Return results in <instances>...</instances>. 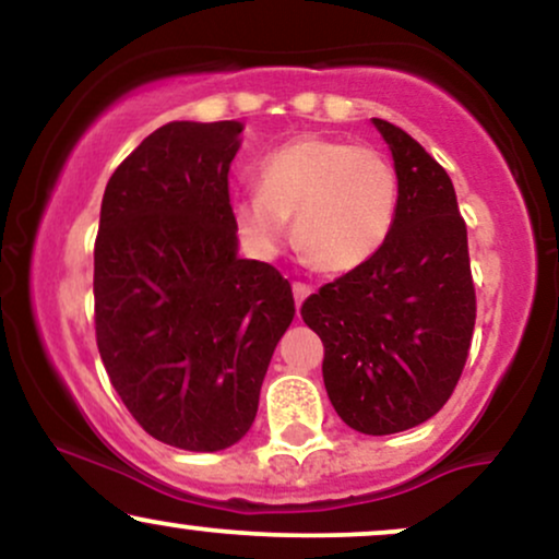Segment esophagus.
Listing matches in <instances>:
<instances>
[{"mask_svg": "<svg viewBox=\"0 0 559 559\" xmlns=\"http://www.w3.org/2000/svg\"><path fill=\"white\" fill-rule=\"evenodd\" d=\"M292 292H294V299H297V310H299V307H301V301H305V299L310 297V294H312V286H307V284H299V281H297V284L292 286Z\"/></svg>", "mask_w": 559, "mask_h": 559, "instance_id": "34e87169", "label": "esophagus"}]
</instances>
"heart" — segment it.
I'll return each mask as SVG.
<instances>
[{"instance_id": "1", "label": "heart", "mask_w": 559, "mask_h": 559, "mask_svg": "<svg viewBox=\"0 0 559 559\" xmlns=\"http://www.w3.org/2000/svg\"><path fill=\"white\" fill-rule=\"evenodd\" d=\"M400 181L394 165L346 139L301 136L260 165V189L230 202L239 236L273 258L288 236L325 273H352L381 252L394 228Z\"/></svg>"}]
</instances>
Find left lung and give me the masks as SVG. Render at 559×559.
Masks as SVG:
<instances>
[{"label": "left lung", "instance_id": "8db88e82", "mask_svg": "<svg viewBox=\"0 0 559 559\" xmlns=\"http://www.w3.org/2000/svg\"><path fill=\"white\" fill-rule=\"evenodd\" d=\"M400 202L373 260L320 286L301 318L325 346L323 381L346 426L407 431L444 407L471 349L476 292L467 230L447 170L402 128L373 118Z\"/></svg>", "mask_w": 559, "mask_h": 559}]
</instances>
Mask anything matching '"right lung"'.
I'll list each match as a JSON object with an SVG mask.
<instances>
[{
  "instance_id": "right-lung-1",
  "label": "right lung",
  "mask_w": 559,
  "mask_h": 559,
  "mask_svg": "<svg viewBox=\"0 0 559 559\" xmlns=\"http://www.w3.org/2000/svg\"><path fill=\"white\" fill-rule=\"evenodd\" d=\"M239 120H173L107 181L94 247L96 346L146 433L221 452L252 428L294 297L273 265L239 258L228 168Z\"/></svg>"
}]
</instances>
